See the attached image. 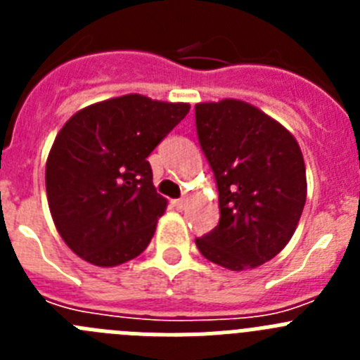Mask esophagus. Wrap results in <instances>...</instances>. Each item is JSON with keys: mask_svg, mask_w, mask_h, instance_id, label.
<instances>
[{"mask_svg": "<svg viewBox=\"0 0 360 360\" xmlns=\"http://www.w3.org/2000/svg\"><path fill=\"white\" fill-rule=\"evenodd\" d=\"M173 207L174 209H178V211H184V209H186V205H187V198H180V200H173Z\"/></svg>", "mask_w": 360, "mask_h": 360, "instance_id": "34e87169", "label": "esophagus"}]
</instances>
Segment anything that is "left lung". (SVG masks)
<instances>
[{
  "label": "left lung",
  "instance_id": "obj_1",
  "mask_svg": "<svg viewBox=\"0 0 360 360\" xmlns=\"http://www.w3.org/2000/svg\"><path fill=\"white\" fill-rule=\"evenodd\" d=\"M196 131L218 186L219 221L196 247L209 262L249 270L278 256L307 202L297 141L252 104L224 98L195 106Z\"/></svg>",
  "mask_w": 360,
  "mask_h": 360
}]
</instances>
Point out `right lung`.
Returning a JSON list of instances; mask_svg holds the SVG:
<instances>
[{
    "label": "right lung",
    "mask_w": 360,
    "mask_h": 360,
    "mask_svg": "<svg viewBox=\"0 0 360 360\" xmlns=\"http://www.w3.org/2000/svg\"><path fill=\"white\" fill-rule=\"evenodd\" d=\"M189 108L129 94L82 108L57 133L46 198L57 232L84 262L117 266L144 252L167 207L148 157Z\"/></svg>",
    "instance_id": "right-lung-1"
}]
</instances>
